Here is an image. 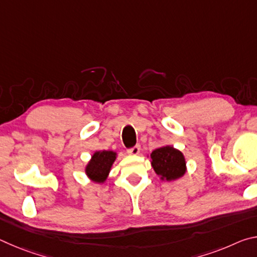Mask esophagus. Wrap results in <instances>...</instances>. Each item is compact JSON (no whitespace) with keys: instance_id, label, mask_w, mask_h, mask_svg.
I'll list each match as a JSON object with an SVG mask.
<instances>
[{"instance_id":"obj_1","label":"esophagus","mask_w":257,"mask_h":257,"mask_svg":"<svg viewBox=\"0 0 257 257\" xmlns=\"http://www.w3.org/2000/svg\"><path fill=\"white\" fill-rule=\"evenodd\" d=\"M127 152L130 155H138L139 152H141V147H139V145H136V146L132 147V149H129Z\"/></svg>"}]
</instances>
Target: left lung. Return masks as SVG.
Wrapping results in <instances>:
<instances>
[{"label":"left lung","instance_id":"1","mask_svg":"<svg viewBox=\"0 0 257 257\" xmlns=\"http://www.w3.org/2000/svg\"><path fill=\"white\" fill-rule=\"evenodd\" d=\"M151 159L152 167L162 180H177L186 173L185 156L173 146L168 145L154 150L151 154Z\"/></svg>","mask_w":257,"mask_h":257}]
</instances>
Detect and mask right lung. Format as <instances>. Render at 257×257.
<instances>
[{"label":"right lung","instance_id":"right-lung-1","mask_svg":"<svg viewBox=\"0 0 257 257\" xmlns=\"http://www.w3.org/2000/svg\"><path fill=\"white\" fill-rule=\"evenodd\" d=\"M115 159L116 153L113 151L95 152L88 164L86 165L85 172L87 177L94 182L103 184L106 180Z\"/></svg>","mask_w":257,"mask_h":257}]
</instances>
